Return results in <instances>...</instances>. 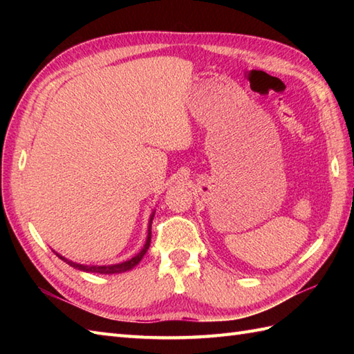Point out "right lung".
Listing matches in <instances>:
<instances>
[{"label": "right lung", "instance_id": "1", "mask_svg": "<svg viewBox=\"0 0 354 354\" xmlns=\"http://www.w3.org/2000/svg\"><path fill=\"white\" fill-rule=\"evenodd\" d=\"M153 216H155V212L150 214V219H149V227H147V237H146V243H145V246L141 248V251L138 252V254H135L132 259H129V260H126V261H122V263H115V265H102V266H99V265H82V263H76V261H73V260H68V259H65L64 255H61L59 252H56V251H53L55 252L59 259L61 260H64L65 263H68V265L71 266V268H76V269H79V270H84V272H94V274H122V272H126V270H131V269H133L135 266L138 265V263L141 261V259L145 257V254L147 252V250H149V246H150V237H152V221H153Z\"/></svg>", "mask_w": 354, "mask_h": 354}]
</instances>
